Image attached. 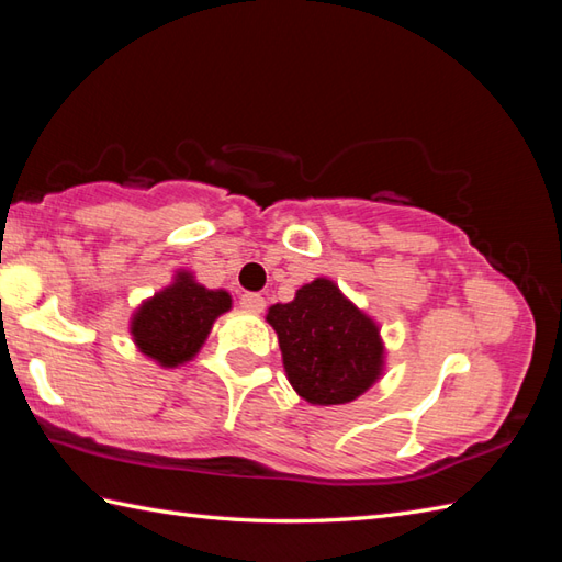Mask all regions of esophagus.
I'll return each mask as SVG.
<instances>
[{
	"mask_svg": "<svg viewBox=\"0 0 562 562\" xmlns=\"http://www.w3.org/2000/svg\"><path fill=\"white\" fill-rule=\"evenodd\" d=\"M238 304H241V308H244L246 314H260L262 308H266V300H262V296L256 294V292L241 294V300H238Z\"/></svg>",
	"mask_w": 562,
	"mask_h": 562,
	"instance_id": "34e87169",
	"label": "esophagus"
}]
</instances>
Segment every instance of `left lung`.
<instances>
[{
    "label": "left lung",
    "mask_w": 562,
    "mask_h": 562,
    "mask_svg": "<svg viewBox=\"0 0 562 562\" xmlns=\"http://www.w3.org/2000/svg\"><path fill=\"white\" fill-rule=\"evenodd\" d=\"M266 318L278 333L290 384L304 401L350 403L381 376L379 326L345 300L336 282L304 284L290 304H272Z\"/></svg>",
    "instance_id": "obj_1"
}]
</instances>
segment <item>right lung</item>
Here are the masks:
<instances>
[{
    "instance_id": "add662e5",
    "label": "right lung",
    "mask_w": 562,
    "mask_h": 562,
    "mask_svg": "<svg viewBox=\"0 0 562 562\" xmlns=\"http://www.w3.org/2000/svg\"><path fill=\"white\" fill-rule=\"evenodd\" d=\"M229 308V292L207 290L190 272H178L173 284L137 308L130 333L139 352L161 367H178L193 360L207 340L214 318Z\"/></svg>"
}]
</instances>
